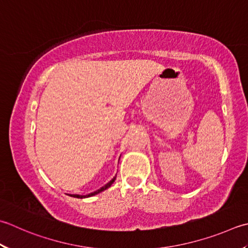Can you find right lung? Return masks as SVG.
I'll list each match as a JSON object with an SVG mask.
<instances>
[{
    "mask_svg": "<svg viewBox=\"0 0 248 248\" xmlns=\"http://www.w3.org/2000/svg\"><path fill=\"white\" fill-rule=\"evenodd\" d=\"M115 179H116V176H115L113 179H111V181H110L109 183L106 184L105 186H103V187H102L101 189H99V190H96V191H94V192H91V193H89V195H86V196H79V195H71V197L78 198V199H82V198H89V197H92V196H95V195H98V193H100V192H102V191H104V190H106V189H108V188H109L111 185H113V183L115 182Z\"/></svg>",
    "mask_w": 248,
    "mask_h": 248,
    "instance_id": "1",
    "label": "right lung"
}]
</instances>
